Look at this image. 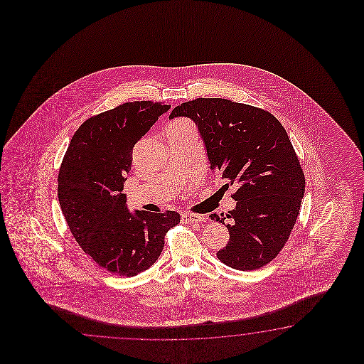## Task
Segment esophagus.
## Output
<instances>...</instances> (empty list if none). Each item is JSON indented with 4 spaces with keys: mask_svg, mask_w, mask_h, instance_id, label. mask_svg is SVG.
Returning a JSON list of instances; mask_svg holds the SVG:
<instances>
[{
    "mask_svg": "<svg viewBox=\"0 0 364 364\" xmlns=\"http://www.w3.org/2000/svg\"><path fill=\"white\" fill-rule=\"evenodd\" d=\"M204 221V217L200 215H193V213H183L182 215V223L183 224H193V223H201Z\"/></svg>",
    "mask_w": 364,
    "mask_h": 364,
    "instance_id": "34e87169",
    "label": "esophagus"
}]
</instances>
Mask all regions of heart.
Returning a JSON list of instances; mask_svg holds the SVG:
<instances>
[{
    "label": "heart",
    "mask_w": 364,
    "mask_h": 364,
    "mask_svg": "<svg viewBox=\"0 0 364 364\" xmlns=\"http://www.w3.org/2000/svg\"><path fill=\"white\" fill-rule=\"evenodd\" d=\"M190 124L188 121H185V119H178V121H174V122H171V126H182V124Z\"/></svg>",
    "instance_id": "b5f03b06"
}]
</instances>
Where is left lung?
<instances>
[{
  "instance_id": "8db88e82",
  "label": "left lung",
  "mask_w": 364,
  "mask_h": 364,
  "mask_svg": "<svg viewBox=\"0 0 364 364\" xmlns=\"http://www.w3.org/2000/svg\"><path fill=\"white\" fill-rule=\"evenodd\" d=\"M188 117L200 132L210 169L234 186L237 205L210 218L224 224L229 242L217 252L223 263L254 271L272 262L294 228L306 179L287 132L264 109L226 99H195L171 110Z\"/></svg>"
}]
</instances>
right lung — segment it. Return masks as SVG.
Segmentation results:
<instances>
[{
    "label": "right lung",
    "instance_id": "1",
    "mask_svg": "<svg viewBox=\"0 0 364 364\" xmlns=\"http://www.w3.org/2000/svg\"><path fill=\"white\" fill-rule=\"evenodd\" d=\"M171 105L124 102L80 124L58 173V201L70 232L87 255L105 271L132 277L163 251L165 235L178 224L174 210L154 213L126 205V173L132 148Z\"/></svg>",
    "mask_w": 364,
    "mask_h": 364
}]
</instances>
